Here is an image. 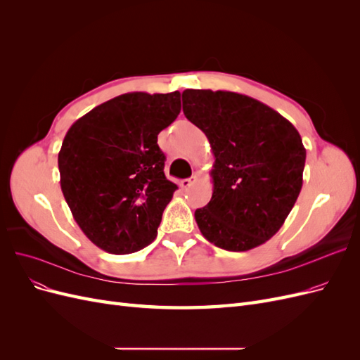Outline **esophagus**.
<instances>
[{
    "label": "esophagus",
    "mask_w": 360,
    "mask_h": 360,
    "mask_svg": "<svg viewBox=\"0 0 360 360\" xmlns=\"http://www.w3.org/2000/svg\"><path fill=\"white\" fill-rule=\"evenodd\" d=\"M195 181H197V176H192V177H189V179L180 180V188H181V189H189Z\"/></svg>",
    "instance_id": "obj_1"
}]
</instances>
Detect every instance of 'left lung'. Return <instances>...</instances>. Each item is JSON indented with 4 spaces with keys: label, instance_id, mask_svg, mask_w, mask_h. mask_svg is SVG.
<instances>
[{
    "label": "left lung",
    "instance_id": "1",
    "mask_svg": "<svg viewBox=\"0 0 360 360\" xmlns=\"http://www.w3.org/2000/svg\"><path fill=\"white\" fill-rule=\"evenodd\" d=\"M183 112L209 139L213 195L195 210L201 234L242 252L266 243L284 225L302 189L307 150L287 118L233 91L184 90Z\"/></svg>",
    "mask_w": 360,
    "mask_h": 360
}]
</instances>
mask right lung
I'll list each match as a JSON object with an SVG mask.
<instances>
[{
	"mask_svg": "<svg viewBox=\"0 0 360 360\" xmlns=\"http://www.w3.org/2000/svg\"><path fill=\"white\" fill-rule=\"evenodd\" d=\"M180 93L117 96L70 126L58 153L64 198L82 233L106 252L132 254L156 238L177 184L165 177L160 130Z\"/></svg>",
	"mask_w": 360,
	"mask_h": 360,
	"instance_id": "add662e5",
	"label": "right lung"
}]
</instances>
